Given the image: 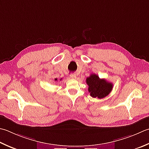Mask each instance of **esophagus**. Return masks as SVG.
I'll return each instance as SVG.
<instances>
[{
  "instance_id": "esophagus-1",
  "label": "esophagus",
  "mask_w": 149,
  "mask_h": 149,
  "mask_svg": "<svg viewBox=\"0 0 149 149\" xmlns=\"http://www.w3.org/2000/svg\"><path fill=\"white\" fill-rule=\"evenodd\" d=\"M70 77L71 79H75L76 78V76H75V75L74 74H71L70 75Z\"/></svg>"
}]
</instances>
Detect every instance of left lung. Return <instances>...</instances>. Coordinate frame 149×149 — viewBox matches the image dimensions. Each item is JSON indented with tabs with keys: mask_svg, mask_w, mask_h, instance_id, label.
<instances>
[{
	"mask_svg": "<svg viewBox=\"0 0 149 149\" xmlns=\"http://www.w3.org/2000/svg\"><path fill=\"white\" fill-rule=\"evenodd\" d=\"M88 92L92 97L102 99L105 97L112 91L113 84L108 82L104 79H100L97 75L93 74L86 78Z\"/></svg>",
	"mask_w": 149,
	"mask_h": 149,
	"instance_id": "1",
	"label": "left lung"
}]
</instances>
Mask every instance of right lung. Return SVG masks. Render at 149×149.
<instances>
[{
	"mask_svg": "<svg viewBox=\"0 0 149 149\" xmlns=\"http://www.w3.org/2000/svg\"><path fill=\"white\" fill-rule=\"evenodd\" d=\"M55 81H57V79H55Z\"/></svg>",
	"mask_w": 149,
	"mask_h": 149,
	"instance_id": "obj_1",
	"label": "right lung"
}]
</instances>
